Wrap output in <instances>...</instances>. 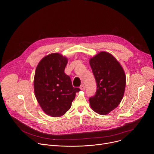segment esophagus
Listing matches in <instances>:
<instances>
[{
  "label": "esophagus",
  "instance_id": "34e87169",
  "mask_svg": "<svg viewBox=\"0 0 154 154\" xmlns=\"http://www.w3.org/2000/svg\"><path fill=\"white\" fill-rule=\"evenodd\" d=\"M80 90H83V91H84V90H85V87L84 84H82V85H80Z\"/></svg>",
  "mask_w": 154,
  "mask_h": 154
}]
</instances>
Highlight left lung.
Instances as JSON below:
<instances>
[{"label": "left lung", "instance_id": "obj_1", "mask_svg": "<svg viewBox=\"0 0 154 154\" xmlns=\"http://www.w3.org/2000/svg\"><path fill=\"white\" fill-rule=\"evenodd\" d=\"M90 64L97 90L90 97L91 109L100 115H106L120 103L125 90L126 75L120 63L112 54L101 51L90 58Z\"/></svg>", "mask_w": 154, "mask_h": 154}]
</instances>
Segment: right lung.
<instances>
[{
	"label": "right lung",
	"mask_w": 154,
	"mask_h": 154,
	"mask_svg": "<svg viewBox=\"0 0 154 154\" xmlns=\"http://www.w3.org/2000/svg\"><path fill=\"white\" fill-rule=\"evenodd\" d=\"M68 59L58 53L45 56L38 63L35 72L34 88L36 99L44 112L59 117L71 108L75 93L69 76L64 73Z\"/></svg>",
	"instance_id": "1"
}]
</instances>
